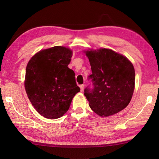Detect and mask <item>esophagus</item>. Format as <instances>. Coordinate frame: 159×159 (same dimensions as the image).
<instances>
[{
    "label": "esophagus",
    "instance_id": "1",
    "mask_svg": "<svg viewBox=\"0 0 159 159\" xmlns=\"http://www.w3.org/2000/svg\"><path fill=\"white\" fill-rule=\"evenodd\" d=\"M84 85H80L79 87H80V92H83V89H84Z\"/></svg>",
    "mask_w": 159,
    "mask_h": 159
}]
</instances>
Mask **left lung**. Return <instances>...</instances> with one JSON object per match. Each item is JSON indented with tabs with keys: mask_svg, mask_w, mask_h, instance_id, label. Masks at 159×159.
Wrapping results in <instances>:
<instances>
[{
	"mask_svg": "<svg viewBox=\"0 0 159 159\" xmlns=\"http://www.w3.org/2000/svg\"><path fill=\"white\" fill-rule=\"evenodd\" d=\"M92 74V88L87 86L84 95L94 112L108 117L125 109L134 92L135 72L126 57L112 50L100 48L85 51Z\"/></svg>",
	"mask_w": 159,
	"mask_h": 159,
	"instance_id": "obj_1",
	"label": "left lung"
}]
</instances>
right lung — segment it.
Segmentation results:
<instances>
[{"mask_svg":"<svg viewBox=\"0 0 159 159\" xmlns=\"http://www.w3.org/2000/svg\"><path fill=\"white\" fill-rule=\"evenodd\" d=\"M72 56L70 49L54 46L36 53L26 66V94L36 111L48 119L63 116L80 92L75 74L67 67Z\"/></svg>","mask_w":159,"mask_h":159,"instance_id":"obj_1","label":"right lung"}]
</instances>
